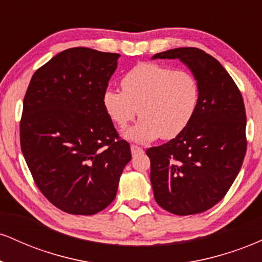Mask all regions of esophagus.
Wrapping results in <instances>:
<instances>
[{
    "label": "esophagus",
    "instance_id": "esophagus-1",
    "mask_svg": "<svg viewBox=\"0 0 262 262\" xmlns=\"http://www.w3.org/2000/svg\"><path fill=\"white\" fill-rule=\"evenodd\" d=\"M130 150H132V154H133V155L140 154V152H143V149L139 148V146H137V145H130Z\"/></svg>",
    "mask_w": 262,
    "mask_h": 262
}]
</instances>
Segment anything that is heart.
Instances as JSON below:
<instances>
[{
	"label": "heart",
	"instance_id": "1",
	"mask_svg": "<svg viewBox=\"0 0 262 262\" xmlns=\"http://www.w3.org/2000/svg\"><path fill=\"white\" fill-rule=\"evenodd\" d=\"M122 89L107 87L102 95L104 111L118 127L138 113L140 119L124 132L137 143L172 139L188 127L200 104V83L193 74L155 62L135 65L122 79Z\"/></svg>",
	"mask_w": 262,
	"mask_h": 262
}]
</instances>
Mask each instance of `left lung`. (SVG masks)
Here are the masks:
<instances>
[{
	"label": "left lung",
	"mask_w": 262,
	"mask_h": 262,
	"mask_svg": "<svg viewBox=\"0 0 262 262\" xmlns=\"http://www.w3.org/2000/svg\"><path fill=\"white\" fill-rule=\"evenodd\" d=\"M154 59H179L200 83V104L175 139L146 150L155 201L177 215L206 212L227 194L246 152V114L230 75L197 48H176Z\"/></svg>",
	"instance_id": "1"
}]
</instances>
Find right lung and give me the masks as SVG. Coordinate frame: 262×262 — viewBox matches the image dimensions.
I'll list each match as a JSON object with an SVG mask.
<instances>
[{
  "instance_id": "add662e5",
  "label": "right lung",
  "mask_w": 262,
  "mask_h": 262,
  "mask_svg": "<svg viewBox=\"0 0 262 262\" xmlns=\"http://www.w3.org/2000/svg\"><path fill=\"white\" fill-rule=\"evenodd\" d=\"M119 56L64 50L35 71L26 92L23 156L41 193L69 214L91 215L110 206L132 159L102 104Z\"/></svg>"
}]
</instances>
